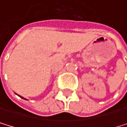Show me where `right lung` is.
Returning a JSON list of instances; mask_svg holds the SVG:
<instances>
[{
  "instance_id": "right-lung-1",
  "label": "right lung",
  "mask_w": 127,
  "mask_h": 127,
  "mask_svg": "<svg viewBox=\"0 0 127 127\" xmlns=\"http://www.w3.org/2000/svg\"><path fill=\"white\" fill-rule=\"evenodd\" d=\"M16 95H17V94H16ZM19 97H20V96H19ZM22 97V98H23V99H25V100H27V99H26V98H24V97Z\"/></svg>"
}]
</instances>
